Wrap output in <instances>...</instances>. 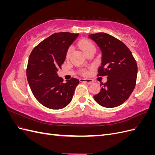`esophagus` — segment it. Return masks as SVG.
Listing matches in <instances>:
<instances>
[{"label":"esophagus","mask_w":155,"mask_h":155,"mask_svg":"<svg viewBox=\"0 0 155 155\" xmlns=\"http://www.w3.org/2000/svg\"><path fill=\"white\" fill-rule=\"evenodd\" d=\"M79 81H80V82H85V83H87L88 84H92L94 83V81L92 80V79H83V78L79 79Z\"/></svg>","instance_id":"34e87169"}]
</instances>
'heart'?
<instances>
[{
	"label": "heart",
	"mask_w": 155,
	"mask_h": 155,
	"mask_svg": "<svg viewBox=\"0 0 155 155\" xmlns=\"http://www.w3.org/2000/svg\"><path fill=\"white\" fill-rule=\"evenodd\" d=\"M79 47L81 48V50L85 52V54L89 50H91L92 48H95V46L90 41L88 40H82L79 43ZM72 49L69 48L67 51V58H68L70 57V55L71 54Z\"/></svg>",
	"instance_id": "obj_1"
}]
</instances>
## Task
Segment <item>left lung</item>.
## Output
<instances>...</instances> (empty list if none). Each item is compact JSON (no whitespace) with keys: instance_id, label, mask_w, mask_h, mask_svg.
Returning <instances> with one entry per match:
<instances>
[{"instance_id":"left-lung-1","label":"left lung","mask_w":155,"mask_h":155,"mask_svg":"<svg viewBox=\"0 0 155 155\" xmlns=\"http://www.w3.org/2000/svg\"><path fill=\"white\" fill-rule=\"evenodd\" d=\"M101 51L98 76H107L100 92L94 96L98 104L113 108L128 99L136 85L137 64L130 50L122 42L105 33L88 35Z\"/></svg>"}]
</instances>
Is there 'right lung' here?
Listing matches in <instances>:
<instances>
[{"instance_id":"1","label":"right lung","mask_w":155,"mask_h":155,"mask_svg":"<svg viewBox=\"0 0 155 155\" xmlns=\"http://www.w3.org/2000/svg\"><path fill=\"white\" fill-rule=\"evenodd\" d=\"M78 35L69 32L51 35L35 47L29 56L28 82L36 100L48 109L57 110L67 107L79 83L76 78L63 83V79L57 73Z\"/></svg>"}]
</instances>
